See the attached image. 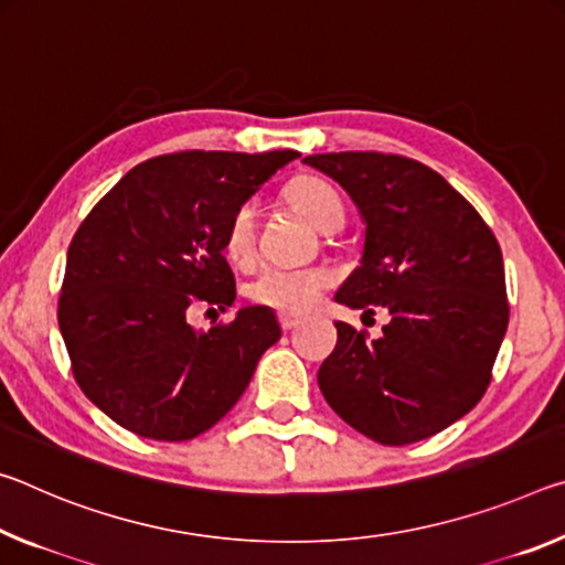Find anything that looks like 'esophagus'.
<instances>
[{
    "instance_id": "obj_1",
    "label": "esophagus",
    "mask_w": 565,
    "mask_h": 565,
    "mask_svg": "<svg viewBox=\"0 0 565 565\" xmlns=\"http://www.w3.org/2000/svg\"><path fill=\"white\" fill-rule=\"evenodd\" d=\"M277 320H280V328L282 330H292V328L300 326V318L292 316V312H280V316H277Z\"/></svg>"
}]
</instances>
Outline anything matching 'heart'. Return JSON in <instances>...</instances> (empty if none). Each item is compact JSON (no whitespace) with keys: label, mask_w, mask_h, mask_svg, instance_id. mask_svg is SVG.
I'll use <instances>...</instances> for the list:
<instances>
[{"label":"heart","mask_w":565,"mask_h":565,"mask_svg":"<svg viewBox=\"0 0 565 565\" xmlns=\"http://www.w3.org/2000/svg\"><path fill=\"white\" fill-rule=\"evenodd\" d=\"M285 195L312 225L322 233H338L345 222V205L338 190L322 178L302 174L295 178ZM222 249L230 260L243 265L255 253V207L239 205L225 227ZM330 273L322 267H290L265 265L253 280L245 285V295L257 305L280 312H305L328 290Z\"/></svg>","instance_id":"obj_1"}]
</instances>
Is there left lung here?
Segmentation results:
<instances>
[{
  "label": "left lung",
  "instance_id": "obj_1",
  "mask_svg": "<svg viewBox=\"0 0 565 565\" xmlns=\"http://www.w3.org/2000/svg\"><path fill=\"white\" fill-rule=\"evenodd\" d=\"M335 180L365 222L360 267L335 300L391 322L365 340L335 322L318 370L332 411L383 446H408L463 418L483 397L508 328L498 239L436 170L401 154L328 152L302 160Z\"/></svg>",
  "mask_w": 565,
  "mask_h": 565
}]
</instances>
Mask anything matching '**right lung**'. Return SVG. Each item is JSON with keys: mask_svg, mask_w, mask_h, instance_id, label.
Masks as SVG:
<instances>
[{"mask_svg": "<svg viewBox=\"0 0 565 565\" xmlns=\"http://www.w3.org/2000/svg\"><path fill=\"white\" fill-rule=\"evenodd\" d=\"M300 152H174L129 170L67 249L60 330L74 381L117 425L152 440L210 430L280 340L270 308L195 330L188 312L235 302L222 237L233 212Z\"/></svg>", "mask_w": 565, "mask_h": 565, "instance_id": "obj_1", "label": "right lung"}]
</instances>
